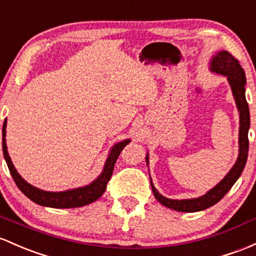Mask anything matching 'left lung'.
Here are the masks:
<instances>
[{"label":"left lung","mask_w":256,"mask_h":256,"mask_svg":"<svg viewBox=\"0 0 256 256\" xmlns=\"http://www.w3.org/2000/svg\"><path fill=\"white\" fill-rule=\"evenodd\" d=\"M210 72L221 74L227 78L230 83L232 95L234 98L236 106H237L239 112V152L237 161L234 162L232 168L228 173L216 184L214 188H211L208 193H205L202 196L193 198V199H168L164 195L158 193V189L154 186L152 180L150 177L151 189H152L154 196L156 198L160 204L166 208H172V210L180 211V212H196V211L205 210L210 206L215 205L218 202L227 192L233 186V184L238 180L246 167V158H248L249 151V140H248V132L250 127V114L249 106L246 98V73L239 62L230 52L227 51H218L216 54H214L210 60ZM146 164L149 167V152L146 154Z\"/></svg>","instance_id":"8db88e82"}]
</instances>
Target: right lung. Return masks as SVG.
I'll return each mask as SVG.
<instances>
[{"label": "right lung", "instance_id": "add662e5", "mask_svg": "<svg viewBox=\"0 0 256 256\" xmlns=\"http://www.w3.org/2000/svg\"><path fill=\"white\" fill-rule=\"evenodd\" d=\"M6 127H7V118L4 123V128H2V150H4V160L7 162V166L10 168V174H12L13 180L16 184L26 198H29L32 202H36L38 205L46 206V208H80L88 204H92L95 200H98L101 195L105 192L107 182L111 180L112 172H114V164H116L118 156L124 149V146L130 142V139H124L122 142H118L110 150L108 155L104 164L102 172L98 174V178H95L92 183L88 186H79V188L68 189V190L63 192H48L42 190V189L36 188V186H32V184L26 182L20 174H19L17 170H16L14 164L10 158V154L7 150L6 144Z\"/></svg>", "mask_w": 256, "mask_h": 256}]
</instances>
